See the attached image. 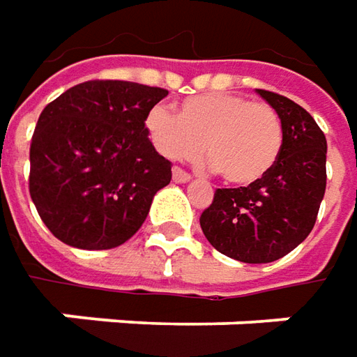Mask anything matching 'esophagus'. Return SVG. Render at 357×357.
<instances>
[{
    "mask_svg": "<svg viewBox=\"0 0 357 357\" xmlns=\"http://www.w3.org/2000/svg\"><path fill=\"white\" fill-rule=\"evenodd\" d=\"M172 181H174V183H188V181H190V174L186 171H183L181 167H174V169H172Z\"/></svg>",
    "mask_w": 357,
    "mask_h": 357,
    "instance_id": "34e87169",
    "label": "esophagus"
}]
</instances>
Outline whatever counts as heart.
<instances>
[{
    "mask_svg": "<svg viewBox=\"0 0 357 357\" xmlns=\"http://www.w3.org/2000/svg\"><path fill=\"white\" fill-rule=\"evenodd\" d=\"M146 129L160 155L199 158L206 146L213 169L232 185H252L280 157L282 123L268 103L236 93H204L186 99L174 115L157 105Z\"/></svg>",
    "mask_w": 357,
    "mask_h": 357,
    "instance_id": "heart-1",
    "label": "heart"
}]
</instances>
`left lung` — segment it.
Instances as JSON below:
<instances>
[{
  "label": "left lung",
  "instance_id": "1",
  "mask_svg": "<svg viewBox=\"0 0 357 357\" xmlns=\"http://www.w3.org/2000/svg\"><path fill=\"white\" fill-rule=\"evenodd\" d=\"M282 123L280 157L266 176L248 186L216 188L200 214L214 248L248 264L274 262L304 242L316 225L326 190V137L306 109L258 89Z\"/></svg>",
  "mask_w": 357,
  "mask_h": 357
}]
</instances>
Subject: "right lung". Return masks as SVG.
Returning <instances> with one entry per match:
<instances>
[{
  "mask_svg": "<svg viewBox=\"0 0 357 357\" xmlns=\"http://www.w3.org/2000/svg\"><path fill=\"white\" fill-rule=\"evenodd\" d=\"M167 89L95 79L41 111L29 149V195L55 238L109 250L144 222L153 197L171 183V160L149 141V111Z\"/></svg>",
  "mask_w": 357,
  "mask_h": 357,
  "instance_id": "right-lung-1",
  "label": "right lung"
}]
</instances>
